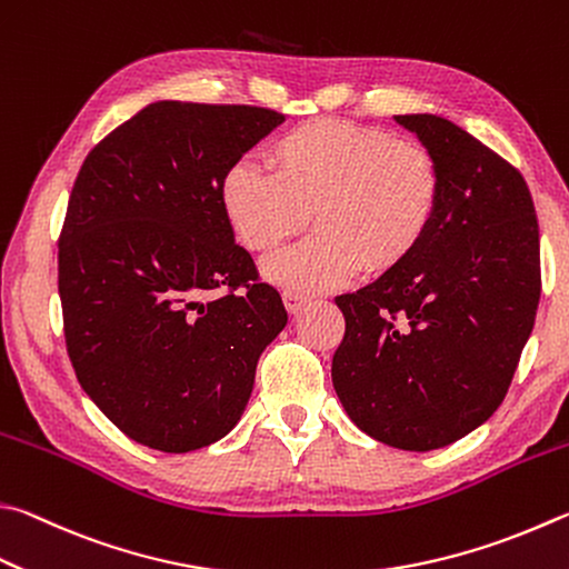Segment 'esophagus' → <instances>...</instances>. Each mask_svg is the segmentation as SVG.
<instances>
[{
	"label": "esophagus",
	"instance_id": "34e87169",
	"mask_svg": "<svg viewBox=\"0 0 569 569\" xmlns=\"http://www.w3.org/2000/svg\"><path fill=\"white\" fill-rule=\"evenodd\" d=\"M308 301H311V296H306L303 291H293V288H286L283 291V303L288 308V313H301Z\"/></svg>",
	"mask_w": 569,
	"mask_h": 569
}]
</instances>
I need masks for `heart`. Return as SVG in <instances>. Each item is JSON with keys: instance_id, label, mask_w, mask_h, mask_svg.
<instances>
[{"instance_id": "1", "label": "heart", "mask_w": 569, "mask_h": 569, "mask_svg": "<svg viewBox=\"0 0 569 569\" xmlns=\"http://www.w3.org/2000/svg\"><path fill=\"white\" fill-rule=\"evenodd\" d=\"M273 171L236 161L221 209L241 246L268 253L313 221L303 243L268 258L266 278L320 291L390 273L426 243L442 206V169L428 147L340 119H311L271 143Z\"/></svg>"}]
</instances>
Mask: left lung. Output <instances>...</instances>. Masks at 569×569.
<instances>
[{
    "mask_svg": "<svg viewBox=\"0 0 569 569\" xmlns=\"http://www.w3.org/2000/svg\"><path fill=\"white\" fill-rule=\"evenodd\" d=\"M442 169V206L408 263L336 298L346 336L333 388L356 426L436 450L508 396L540 303V229L522 173L456 123L396 117Z\"/></svg>",
    "mask_w": 569,
    "mask_h": 569,
    "instance_id": "obj_1",
    "label": "left lung"
}]
</instances>
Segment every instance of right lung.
Returning <instances> with one entry per match:
<instances>
[{
	"label": "right lung",
	"mask_w": 569,
	"mask_h": 569,
	"mask_svg": "<svg viewBox=\"0 0 569 569\" xmlns=\"http://www.w3.org/2000/svg\"><path fill=\"white\" fill-rule=\"evenodd\" d=\"M283 113L157 101L81 163L59 236L67 353L123 436L161 452L221 440L288 313L233 241L221 179Z\"/></svg>",
	"instance_id": "right-lung-1"
}]
</instances>
